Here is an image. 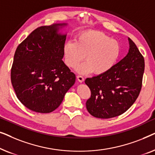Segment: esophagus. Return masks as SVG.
<instances>
[{"mask_svg": "<svg viewBox=\"0 0 155 155\" xmlns=\"http://www.w3.org/2000/svg\"><path fill=\"white\" fill-rule=\"evenodd\" d=\"M77 79H78V81H79L80 82H84V78L82 77V76H81V75H77Z\"/></svg>", "mask_w": 155, "mask_h": 155, "instance_id": "1", "label": "esophagus"}]
</instances>
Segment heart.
I'll return each mask as SVG.
<instances>
[{"mask_svg":"<svg viewBox=\"0 0 155 155\" xmlns=\"http://www.w3.org/2000/svg\"><path fill=\"white\" fill-rule=\"evenodd\" d=\"M120 45L102 31L90 30L78 36L76 41H68L63 47L65 63L68 67L75 68L80 61H84L77 67L81 74L101 75L107 73L115 65L120 55Z\"/></svg>","mask_w":155,"mask_h":155,"instance_id":"heart-1","label":"heart"}]
</instances>
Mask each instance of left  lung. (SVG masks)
Returning <instances> with one entry per match:
<instances>
[{
    "mask_svg": "<svg viewBox=\"0 0 155 155\" xmlns=\"http://www.w3.org/2000/svg\"><path fill=\"white\" fill-rule=\"evenodd\" d=\"M126 56L107 73L87 78L91 91L86 107L91 115L110 118L121 115L132 106L140 92L145 60L134 42L128 39Z\"/></svg>",
    "mask_w": 155,
    "mask_h": 155,
    "instance_id": "left-lung-1",
    "label": "left lung"
}]
</instances>
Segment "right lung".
Returning <instances> with one entry per match:
<instances>
[{
	"instance_id": "1",
	"label": "right lung",
	"mask_w": 155,
	"mask_h": 155,
	"mask_svg": "<svg viewBox=\"0 0 155 155\" xmlns=\"http://www.w3.org/2000/svg\"><path fill=\"white\" fill-rule=\"evenodd\" d=\"M63 25L38 27L15 53L12 85L20 102L32 111H54L75 82V75L62 61L66 35L57 31Z\"/></svg>"
}]
</instances>
